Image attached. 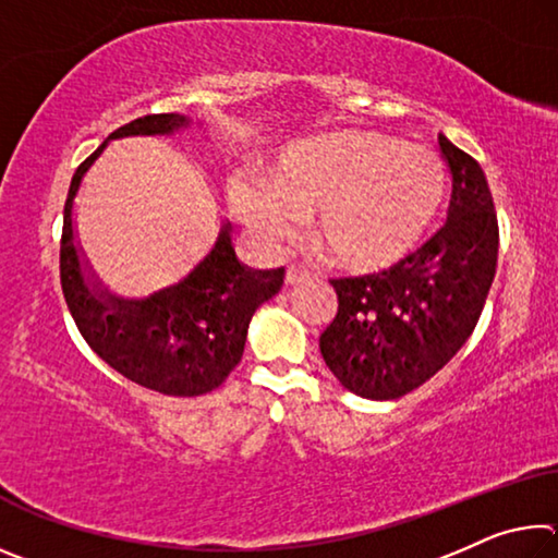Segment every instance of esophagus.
Returning a JSON list of instances; mask_svg holds the SVG:
<instances>
[{"label":"esophagus","instance_id":"34e87169","mask_svg":"<svg viewBox=\"0 0 558 558\" xmlns=\"http://www.w3.org/2000/svg\"><path fill=\"white\" fill-rule=\"evenodd\" d=\"M310 276L305 270H298V268H288L286 270V286H298V282H302V280H307Z\"/></svg>","mask_w":558,"mask_h":558}]
</instances>
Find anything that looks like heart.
Returning <instances> with one entry per match:
<instances>
[{"label": "heart", "mask_w": 558, "mask_h": 558, "mask_svg": "<svg viewBox=\"0 0 558 558\" xmlns=\"http://www.w3.org/2000/svg\"><path fill=\"white\" fill-rule=\"evenodd\" d=\"M448 172L428 147L366 130L298 140L280 149L268 186L235 182L241 221L282 248L313 216L310 235L339 268L372 272L409 256L446 196Z\"/></svg>", "instance_id": "obj_1"}]
</instances>
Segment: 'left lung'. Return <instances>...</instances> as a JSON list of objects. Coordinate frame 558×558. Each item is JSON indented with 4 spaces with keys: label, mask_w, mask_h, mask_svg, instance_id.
Wrapping results in <instances>:
<instances>
[{
    "label": "left lung",
    "mask_w": 558,
    "mask_h": 558,
    "mask_svg": "<svg viewBox=\"0 0 558 558\" xmlns=\"http://www.w3.org/2000/svg\"><path fill=\"white\" fill-rule=\"evenodd\" d=\"M438 145L452 179L446 223L399 266L332 280L339 307L319 352L362 399H401L438 374L470 339L493 288L499 231L485 172L446 135Z\"/></svg>",
    "instance_id": "8db88e82"
}]
</instances>
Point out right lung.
<instances>
[{
  "instance_id": "1",
  "label": "right lung",
  "mask_w": 558,
  "mask_h": 558,
  "mask_svg": "<svg viewBox=\"0 0 558 558\" xmlns=\"http://www.w3.org/2000/svg\"><path fill=\"white\" fill-rule=\"evenodd\" d=\"M202 125L204 120L179 112L128 122L75 169L63 209L61 288L83 339L125 379L165 396H202L226 381L241 362L253 315L278 295L286 272L243 266L231 243V221L221 219L211 248L186 276L145 298L120 295L83 251L75 199L112 140L174 137Z\"/></svg>"
}]
</instances>
